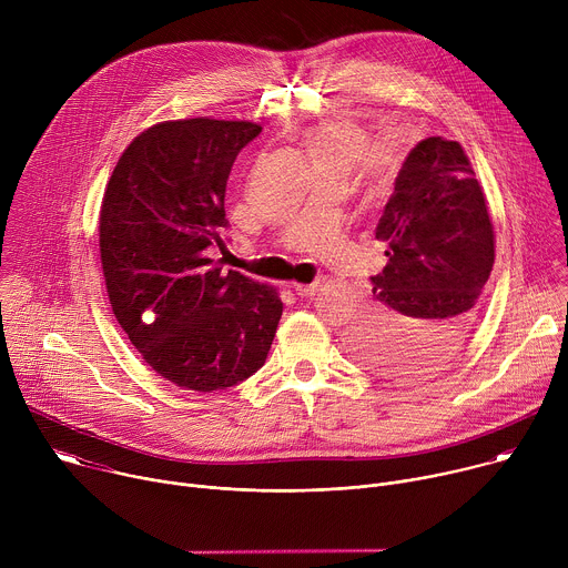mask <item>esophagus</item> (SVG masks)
<instances>
[{"instance_id": "34e87169", "label": "esophagus", "mask_w": 568, "mask_h": 568, "mask_svg": "<svg viewBox=\"0 0 568 568\" xmlns=\"http://www.w3.org/2000/svg\"><path fill=\"white\" fill-rule=\"evenodd\" d=\"M316 283H310V285H303V283H294V292L301 296V298H310L316 294Z\"/></svg>"}]
</instances>
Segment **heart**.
I'll return each instance as SVG.
<instances>
[{
    "mask_svg": "<svg viewBox=\"0 0 568 568\" xmlns=\"http://www.w3.org/2000/svg\"><path fill=\"white\" fill-rule=\"evenodd\" d=\"M305 148L316 171H335L346 175L353 166L375 184H386L402 159L395 136L366 139V130L348 116L323 121L305 132Z\"/></svg>",
    "mask_w": 568,
    "mask_h": 568,
    "instance_id": "b5f03b06",
    "label": "heart"
}]
</instances>
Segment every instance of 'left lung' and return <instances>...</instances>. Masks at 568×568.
<instances>
[{
  "instance_id": "left-lung-1",
  "label": "left lung",
  "mask_w": 568,
  "mask_h": 568,
  "mask_svg": "<svg viewBox=\"0 0 568 568\" xmlns=\"http://www.w3.org/2000/svg\"><path fill=\"white\" fill-rule=\"evenodd\" d=\"M375 237L386 267L351 323L348 346L375 373L414 379L469 339L471 307L495 265V229L458 141L423 139L395 178Z\"/></svg>"
}]
</instances>
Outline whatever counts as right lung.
Wrapping results in <instances>:
<instances>
[{
	"label": "right lung",
	"mask_w": 568,
	"mask_h": 568,
	"mask_svg": "<svg viewBox=\"0 0 568 568\" xmlns=\"http://www.w3.org/2000/svg\"><path fill=\"white\" fill-rule=\"evenodd\" d=\"M250 121L184 119L143 130L105 189L99 245L119 326L164 379L211 393L267 359L283 303L276 287L209 258L224 247V191Z\"/></svg>",
	"instance_id": "1"
}]
</instances>
